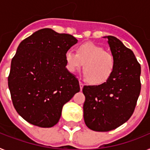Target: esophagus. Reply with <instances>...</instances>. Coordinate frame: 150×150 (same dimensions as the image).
<instances>
[{"label": "esophagus", "instance_id": "1", "mask_svg": "<svg viewBox=\"0 0 150 150\" xmlns=\"http://www.w3.org/2000/svg\"><path fill=\"white\" fill-rule=\"evenodd\" d=\"M80 90H83V83L82 82H80Z\"/></svg>", "mask_w": 150, "mask_h": 150}]
</instances>
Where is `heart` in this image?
Here are the masks:
<instances>
[{"label":"heart","mask_w":150,"mask_h":150,"mask_svg":"<svg viewBox=\"0 0 150 150\" xmlns=\"http://www.w3.org/2000/svg\"><path fill=\"white\" fill-rule=\"evenodd\" d=\"M65 61L67 69L70 73H74L83 65L84 77L93 85L105 83L112 76L116 64L112 54L90 42L78 46L76 54L67 50Z\"/></svg>","instance_id":"heart-1"}]
</instances>
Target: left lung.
I'll return each instance as SVG.
<instances>
[{
  "label": "left lung",
  "instance_id": "1",
  "mask_svg": "<svg viewBox=\"0 0 150 150\" xmlns=\"http://www.w3.org/2000/svg\"><path fill=\"white\" fill-rule=\"evenodd\" d=\"M108 40L114 57L115 69L111 77L98 86H84L86 97L83 118L86 127L97 132L117 128L130 118L141 90V67L133 52L113 36Z\"/></svg>",
  "mask_w": 150,
  "mask_h": 150
}]
</instances>
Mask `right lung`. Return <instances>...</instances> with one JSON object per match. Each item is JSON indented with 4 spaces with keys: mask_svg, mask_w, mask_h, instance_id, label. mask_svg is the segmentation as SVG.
<instances>
[{
    "mask_svg": "<svg viewBox=\"0 0 150 150\" xmlns=\"http://www.w3.org/2000/svg\"><path fill=\"white\" fill-rule=\"evenodd\" d=\"M77 41L70 34L44 28L18 46L11 60L8 87L16 111L30 123L54 127L64 105L80 90L65 61V53Z\"/></svg>",
    "mask_w": 150,
    "mask_h": 150,
    "instance_id": "1",
    "label": "right lung"
}]
</instances>
